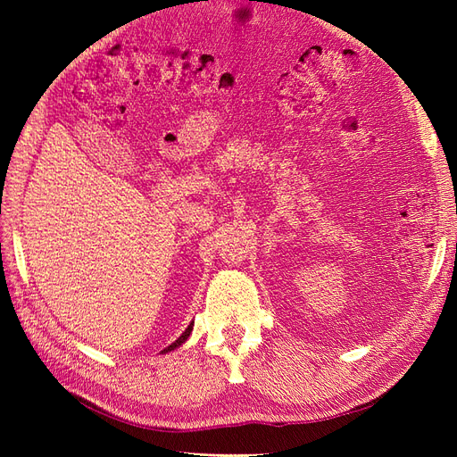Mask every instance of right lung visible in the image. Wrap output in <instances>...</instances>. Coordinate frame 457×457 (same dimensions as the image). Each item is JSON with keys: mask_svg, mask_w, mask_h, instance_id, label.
Masks as SVG:
<instances>
[{"mask_svg": "<svg viewBox=\"0 0 457 457\" xmlns=\"http://www.w3.org/2000/svg\"><path fill=\"white\" fill-rule=\"evenodd\" d=\"M192 326H195V322H192V324H190V326H188V328H187V329L183 331V336H181V337H179V339H177L175 343H171L168 349H163V353H168V351H173V349H177V347H179V345H183V343L187 341V337L190 336V331H192Z\"/></svg>", "mask_w": 457, "mask_h": 457, "instance_id": "1", "label": "right lung"}]
</instances>
